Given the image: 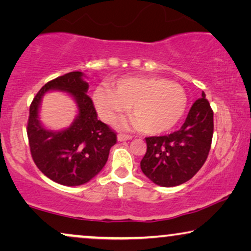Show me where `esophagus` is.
I'll return each mask as SVG.
<instances>
[{"label": "esophagus", "instance_id": "34e87169", "mask_svg": "<svg viewBox=\"0 0 251 251\" xmlns=\"http://www.w3.org/2000/svg\"><path fill=\"white\" fill-rule=\"evenodd\" d=\"M130 139H132V137L129 135H123V133H119L118 135L119 142H126V140H130Z\"/></svg>", "mask_w": 251, "mask_h": 251}]
</instances>
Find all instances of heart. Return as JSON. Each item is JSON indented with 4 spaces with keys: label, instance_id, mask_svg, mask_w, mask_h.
Here are the masks:
<instances>
[{
    "label": "heart",
    "instance_id": "obj_1",
    "mask_svg": "<svg viewBox=\"0 0 251 251\" xmlns=\"http://www.w3.org/2000/svg\"><path fill=\"white\" fill-rule=\"evenodd\" d=\"M95 106L105 122H112L126 108L133 118L126 126L142 129L149 135L169 131L183 118L187 95L179 83L162 77L121 78L112 90L98 88Z\"/></svg>",
    "mask_w": 251,
    "mask_h": 251
}]
</instances>
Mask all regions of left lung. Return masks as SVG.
<instances>
[{
    "instance_id": "8db88e82",
    "label": "left lung",
    "mask_w": 251,
    "mask_h": 251,
    "mask_svg": "<svg viewBox=\"0 0 251 251\" xmlns=\"http://www.w3.org/2000/svg\"><path fill=\"white\" fill-rule=\"evenodd\" d=\"M214 133V112L205 94L194 101L179 130L147 137L140 169L154 184L173 187L190 180L207 160Z\"/></svg>"
}]
</instances>
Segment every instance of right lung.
Here are the masks:
<instances>
[{
    "mask_svg": "<svg viewBox=\"0 0 251 251\" xmlns=\"http://www.w3.org/2000/svg\"><path fill=\"white\" fill-rule=\"evenodd\" d=\"M84 77L82 72H71L48 82L29 107L27 136L34 162L48 178L65 186L83 185L97 176L116 144V133L97 119ZM50 91L65 92L77 104L78 114L67 128L51 130L40 122V102Z\"/></svg>",
    "mask_w": 251,
    "mask_h": 251,
    "instance_id": "1",
    "label": "right lung"
}]
</instances>
